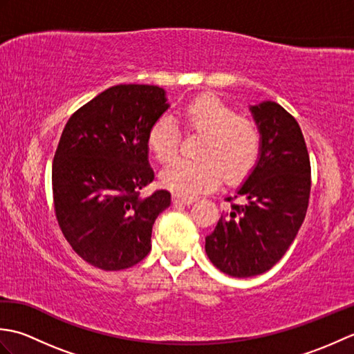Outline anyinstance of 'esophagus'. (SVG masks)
Here are the masks:
<instances>
[{
	"mask_svg": "<svg viewBox=\"0 0 354 354\" xmlns=\"http://www.w3.org/2000/svg\"><path fill=\"white\" fill-rule=\"evenodd\" d=\"M173 204L175 205H192L193 199H185V198H179V196H173Z\"/></svg>",
	"mask_w": 354,
	"mask_h": 354,
	"instance_id": "esophagus-1",
	"label": "esophagus"
}]
</instances>
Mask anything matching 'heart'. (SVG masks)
I'll return each mask as SVG.
<instances>
[{
	"instance_id": "b5f03b06",
	"label": "heart",
	"mask_w": 354,
	"mask_h": 354,
	"mask_svg": "<svg viewBox=\"0 0 354 354\" xmlns=\"http://www.w3.org/2000/svg\"><path fill=\"white\" fill-rule=\"evenodd\" d=\"M189 131L204 133L198 156L201 160H175L160 173V183L176 196L192 199L213 190L221 183V171L228 181L246 176L257 162L260 132L252 120L213 94L199 95L181 112ZM147 146L160 161L178 152L179 132L175 120L162 115L150 126Z\"/></svg>"
}]
</instances>
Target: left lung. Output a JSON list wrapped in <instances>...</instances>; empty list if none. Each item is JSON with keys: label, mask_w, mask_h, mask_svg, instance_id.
I'll list each match as a JSON object with an SVG mask.
<instances>
[{"label": "left lung", "mask_w": 354, "mask_h": 354, "mask_svg": "<svg viewBox=\"0 0 354 354\" xmlns=\"http://www.w3.org/2000/svg\"><path fill=\"white\" fill-rule=\"evenodd\" d=\"M250 111L260 132L257 162L236 192L240 204H231L205 237L213 265L237 278L266 272L283 257L310 196V161L297 120L270 100Z\"/></svg>", "instance_id": "1"}]
</instances>
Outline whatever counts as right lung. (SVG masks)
Here are the masks:
<instances>
[{"label":"right lung","instance_id":"right-lung-1","mask_svg":"<svg viewBox=\"0 0 354 354\" xmlns=\"http://www.w3.org/2000/svg\"><path fill=\"white\" fill-rule=\"evenodd\" d=\"M170 108L155 85L104 89L70 117L53 160L57 223L82 259L103 270L137 265L170 193L140 190L153 181L147 132Z\"/></svg>","mask_w":354,"mask_h":354}]
</instances>
